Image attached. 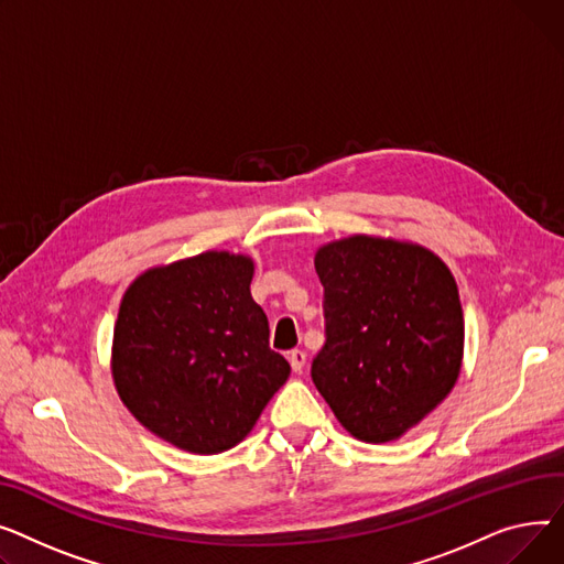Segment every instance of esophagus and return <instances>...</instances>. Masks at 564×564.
<instances>
[{
    "instance_id": "obj_1",
    "label": "esophagus",
    "mask_w": 564,
    "mask_h": 564,
    "mask_svg": "<svg viewBox=\"0 0 564 564\" xmlns=\"http://www.w3.org/2000/svg\"><path fill=\"white\" fill-rule=\"evenodd\" d=\"M286 357H289V364H291V369H293L295 373H301V371L305 369L307 352H303V350H291Z\"/></svg>"
}]
</instances>
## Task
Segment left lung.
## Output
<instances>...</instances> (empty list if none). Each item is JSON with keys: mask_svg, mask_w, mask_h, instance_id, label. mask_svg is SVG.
<instances>
[{"mask_svg": "<svg viewBox=\"0 0 564 564\" xmlns=\"http://www.w3.org/2000/svg\"><path fill=\"white\" fill-rule=\"evenodd\" d=\"M325 344L312 380L361 442L403 437L457 382L465 318L446 263L423 246L355 235L318 248Z\"/></svg>", "mask_w": 564, "mask_h": 564, "instance_id": "obj_1", "label": "left lung"}]
</instances>
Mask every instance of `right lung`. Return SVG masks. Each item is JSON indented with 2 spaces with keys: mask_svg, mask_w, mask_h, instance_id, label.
Wrapping results in <instances>:
<instances>
[{
  "mask_svg": "<svg viewBox=\"0 0 564 564\" xmlns=\"http://www.w3.org/2000/svg\"><path fill=\"white\" fill-rule=\"evenodd\" d=\"M252 273L250 257L209 250L145 271L122 295L111 352L118 395L182 451L216 455L243 442L291 373L269 346Z\"/></svg>",
  "mask_w": 564,
  "mask_h": 564,
  "instance_id": "add662e5",
  "label": "right lung"
}]
</instances>
